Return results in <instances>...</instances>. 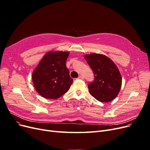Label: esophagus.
<instances>
[{
    "label": "esophagus",
    "instance_id": "1",
    "mask_svg": "<svg viewBox=\"0 0 150 150\" xmlns=\"http://www.w3.org/2000/svg\"><path fill=\"white\" fill-rule=\"evenodd\" d=\"M84 78V77L83 76H81V75H80L79 77H78V79H83Z\"/></svg>",
    "mask_w": 150,
    "mask_h": 150
}]
</instances>
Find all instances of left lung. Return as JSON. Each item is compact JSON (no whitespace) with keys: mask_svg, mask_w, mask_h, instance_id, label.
I'll return each mask as SVG.
<instances>
[{"mask_svg":"<svg viewBox=\"0 0 150 150\" xmlns=\"http://www.w3.org/2000/svg\"><path fill=\"white\" fill-rule=\"evenodd\" d=\"M84 58L94 76V80L88 84L90 94L99 101H111L117 96L122 84L118 68L103 54H91Z\"/></svg>","mask_w":150,"mask_h":150,"instance_id":"left-lung-1","label":"left lung"}]
</instances>
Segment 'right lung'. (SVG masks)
I'll list each match as a JSON object with an SVG mask.
<instances>
[{"label": "right lung", "instance_id": "add662e5", "mask_svg": "<svg viewBox=\"0 0 150 150\" xmlns=\"http://www.w3.org/2000/svg\"><path fill=\"white\" fill-rule=\"evenodd\" d=\"M69 53L49 52L33 72V81L37 92L42 97L55 99L65 94L73 82L66 62Z\"/></svg>", "mask_w": 150, "mask_h": 150}]
</instances>
